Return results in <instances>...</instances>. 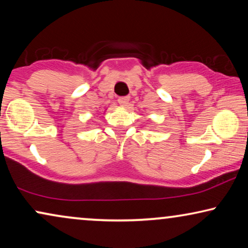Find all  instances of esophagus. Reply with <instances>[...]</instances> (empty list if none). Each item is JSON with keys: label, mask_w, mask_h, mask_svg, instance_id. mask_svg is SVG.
Instances as JSON below:
<instances>
[{"label": "esophagus", "mask_w": 248, "mask_h": 248, "mask_svg": "<svg viewBox=\"0 0 248 248\" xmlns=\"http://www.w3.org/2000/svg\"><path fill=\"white\" fill-rule=\"evenodd\" d=\"M128 100H130V97L128 96L118 97V103H120V105H122V106H126L128 104Z\"/></svg>", "instance_id": "obj_1"}]
</instances>
